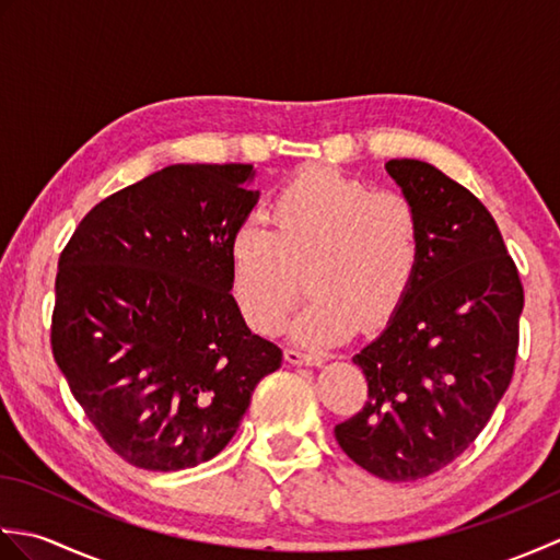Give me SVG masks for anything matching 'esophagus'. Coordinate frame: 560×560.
I'll list each match as a JSON object with an SVG mask.
<instances>
[{
    "label": "esophagus",
    "mask_w": 560,
    "mask_h": 560,
    "mask_svg": "<svg viewBox=\"0 0 560 560\" xmlns=\"http://www.w3.org/2000/svg\"><path fill=\"white\" fill-rule=\"evenodd\" d=\"M283 355H287V361L291 365H319V363H323V359H317V355L303 353L299 349H287V351H283Z\"/></svg>",
    "instance_id": "34e87169"
}]
</instances>
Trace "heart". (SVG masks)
Returning a JSON list of instances; mask_svg holds the SVG:
<instances>
[{"instance_id": "1", "label": "heart", "mask_w": 560, "mask_h": 560, "mask_svg": "<svg viewBox=\"0 0 560 560\" xmlns=\"http://www.w3.org/2000/svg\"><path fill=\"white\" fill-rule=\"evenodd\" d=\"M269 219L271 231L243 221L229 241L231 291L249 327L271 335L283 325L299 269L313 299L289 331L303 347H331L355 325L375 331L397 315L421 257V217L407 195L311 165L269 199Z\"/></svg>"}]
</instances>
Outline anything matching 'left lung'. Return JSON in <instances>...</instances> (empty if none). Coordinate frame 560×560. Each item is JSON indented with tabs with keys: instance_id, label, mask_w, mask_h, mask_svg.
I'll return each mask as SVG.
<instances>
[{
	"instance_id": "left-lung-1",
	"label": "left lung",
	"mask_w": 560,
	"mask_h": 560,
	"mask_svg": "<svg viewBox=\"0 0 560 560\" xmlns=\"http://www.w3.org/2000/svg\"><path fill=\"white\" fill-rule=\"evenodd\" d=\"M421 217L409 295L353 363L363 411L337 443L385 481H416L459 457L513 380L525 291L493 217L467 187L416 159L385 163Z\"/></svg>"
}]
</instances>
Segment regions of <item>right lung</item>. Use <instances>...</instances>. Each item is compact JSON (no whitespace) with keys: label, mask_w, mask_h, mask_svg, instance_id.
Here are the masks:
<instances>
[{"label":"right lung","mask_w":560,"mask_h":560,"mask_svg":"<svg viewBox=\"0 0 560 560\" xmlns=\"http://www.w3.org/2000/svg\"><path fill=\"white\" fill-rule=\"evenodd\" d=\"M245 163H177L93 207L59 255L52 353L117 455L151 471L217 457L281 349L245 325L229 241L259 189Z\"/></svg>","instance_id":"obj_1"}]
</instances>
